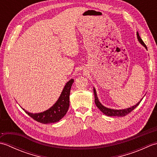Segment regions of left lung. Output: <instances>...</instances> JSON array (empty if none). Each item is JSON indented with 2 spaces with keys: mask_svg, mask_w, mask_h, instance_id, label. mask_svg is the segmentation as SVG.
Wrapping results in <instances>:
<instances>
[{
  "mask_svg": "<svg viewBox=\"0 0 157 157\" xmlns=\"http://www.w3.org/2000/svg\"><path fill=\"white\" fill-rule=\"evenodd\" d=\"M137 38H138V40L139 41V42L140 43V44L145 47V48L147 50V47H146V46L145 45V44L144 43V42L142 41V40L140 38L139 36L138 32H137ZM94 88V102H95V104L96 105V106L101 110V111L102 112L104 113L105 115L109 116V117H124L126 115H128V113H129L131 111H132L133 110H134L135 108H136V106H138L139 105L140 103L142 101V100L143 99V97L140 101L137 104L131 106V107H129V108H126L124 109H110V108H107L104 105H102L101 104V102L99 101L98 98V96H97V93H96V89L95 88Z\"/></svg>",
  "mask_w": 157,
  "mask_h": 157,
  "instance_id": "left-lung-1",
  "label": "left lung"
}]
</instances>
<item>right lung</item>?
Here are the masks:
<instances>
[{
  "label": "right lung",
  "instance_id": "right-lung-1",
  "mask_svg": "<svg viewBox=\"0 0 157 157\" xmlns=\"http://www.w3.org/2000/svg\"><path fill=\"white\" fill-rule=\"evenodd\" d=\"M73 82H74V79H71L66 83L57 101L51 108L46 111L41 113H32L25 111L24 109H23L32 118L38 122L44 123V124L59 121L65 115L68 111L69 106L70 91H71V88Z\"/></svg>",
  "mask_w": 157,
  "mask_h": 157
}]
</instances>
